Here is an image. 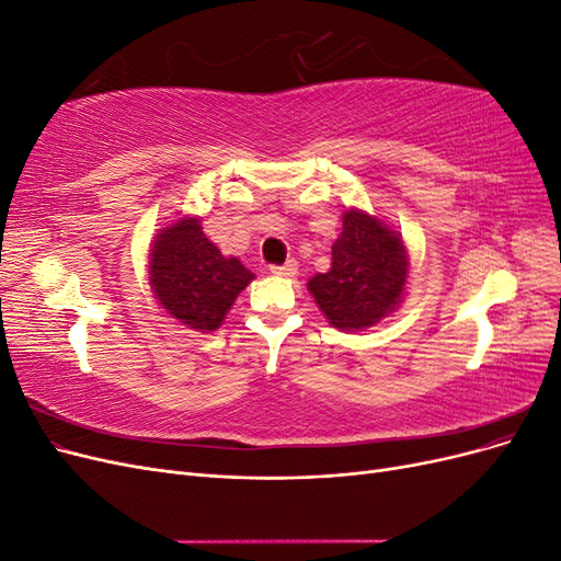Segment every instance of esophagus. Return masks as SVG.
Here are the masks:
<instances>
[{
    "label": "esophagus",
    "mask_w": 561,
    "mask_h": 561,
    "mask_svg": "<svg viewBox=\"0 0 561 561\" xmlns=\"http://www.w3.org/2000/svg\"><path fill=\"white\" fill-rule=\"evenodd\" d=\"M297 271H299V268H297V262H295V260L285 262V264H280V266H271V274L283 276V278H295Z\"/></svg>",
    "instance_id": "obj_1"
}]
</instances>
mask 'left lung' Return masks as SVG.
I'll return each mask as SVG.
<instances>
[{"instance_id": "left-lung-1", "label": "left lung", "mask_w": 561, "mask_h": 561, "mask_svg": "<svg viewBox=\"0 0 561 561\" xmlns=\"http://www.w3.org/2000/svg\"><path fill=\"white\" fill-rule=\"evenodd\" d=\"M410 260L400 233L365 210H346L328 274L309 280L320 311L344 332L377 325L402 301Z\"/></svg>"}]
</instances>
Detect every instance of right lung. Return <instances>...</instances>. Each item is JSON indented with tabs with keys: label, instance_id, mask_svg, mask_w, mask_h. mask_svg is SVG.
I'll return each mask as SVG.
<instances>
[{
	"label": "right lung",
	"instance_id": "obj_1",
	"mask_svg": "<svg viewBox=\"0 0 561 561\" xmlns=\"http://www.w3.org/2000/svg\"><path fill=\"white\" fill-rule=\"evenodd\" d=\"M254 278L236 257H225L203 233L198 217H182L157 233L149 252V285L161 307L182 325L213 332Z\"/></svg>",
	"mask_w": 561,
	"mask_h": 561
}]
</instances>
